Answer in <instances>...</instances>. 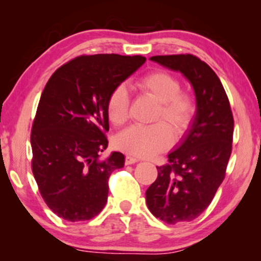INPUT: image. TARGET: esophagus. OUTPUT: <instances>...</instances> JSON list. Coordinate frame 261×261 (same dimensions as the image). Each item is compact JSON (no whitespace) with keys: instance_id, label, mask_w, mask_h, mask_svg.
Returning <instances> with one entry per match:
<instances>
[{"instance_id":"34e87169","label":"esophagus","mask_w":261,"mask_h":261,"mask_svg":"<svg viewBox=\"0 0 261 261\" xmlns=\"http://www.w3.org/2000/svg\"><path fill=\"white\" fill-rule=\"evenodd\" d=\"M137 162H140V160L137 157H134V155H126L125 157V164H134V163H137Z\"/></svg>"}]
</instances>
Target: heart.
Returning a JSON list of instances; mask_svg holds the SVG:
<instances>
[{"mask_svg":"<svg viewBox=\"0 0 261 261\" xmlns=\"http://www.w3.org/2000/svg\"><path fill=\"white\" fill-rule=\"evenodd\" d=\"M136 88L143 94L152 97L158 103L153 125L134 126L120 133L115 139V146L125 153L152 157L169 148L173 142V133L180 136L193 122L196 112V101L191 93L180 91V82L166 71H152L141 77ZM128 93L124 85L116 86L107 101L108 118L115 126H121L128 119ZM163 120L168 122V127Z\"/></svg>","mask_w":261,"mask_h":261,"instance_id":"b5f03b06","label":"heart"}]
</instances>
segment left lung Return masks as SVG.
<instances>
[{
  "instance_id": "obj_1",
  "label": "left lung",
  "mask_w": 261,
  "mask_h": 261,
  "mask_svg": "<svg viewBox=\"0 0 261 261\" xmlns=\"http://www.w3.org/2000/svg\"><path fill=\"white\" fill-rule=\"evenodd\" d=\"M152 61L184 74L196 95V116L168 163L146 191L149 211L163 222L195 220L208 207L226 176L234 120L222 83L210 66L191 54L152 56Z\"/></svg>"
}]
</instances>
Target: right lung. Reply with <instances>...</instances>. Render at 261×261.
Masks as SVG:
<instances>
[{
    "mask_svg": "<svg viewBox=\"0 0 261 261\" xmlns=\"http://www.w3.org/2000/svg\"><path fill=\"white\" fill-rule=\"evenodd\" d=\"M143 56L81 55L51 74L33 121L32 170L54 214L70 222L88 221L104 208L109 176L124 154L99 160L108 146L109 94L143 62Z\"/></svg>",
    "mask_w": 261,
    "mask_h": 261,
    "instance_id": "right-lung-1",
    "label": "right lung"
}]
</instances>
